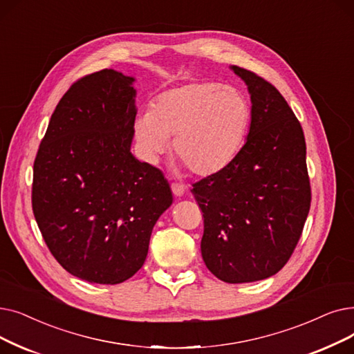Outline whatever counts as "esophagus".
<instances>
[{
    "label": "esophagus",
    "instance_id": "1",
    "mask_svg": "<svg viewBox=\"0 0 354 354\" xmlns=\"http://www.w3.org/2000/svg\"><path fill=\"white\" fill-rule=\"evenodd\" d=\"M171 188H172V192H174L176 196H182L183 192H185V187H183L182 183H178V182H172V183H171Z\"/></svg>",
    "mask_w": 354,
    "mask_h": 354
}]
</instances>
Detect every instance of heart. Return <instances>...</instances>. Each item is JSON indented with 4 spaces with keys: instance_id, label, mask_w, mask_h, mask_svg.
Masks as SVG:
<instances>
[{
    "instance_id": "heart-1",
    "label": "heart",
    "mask_w": 354,
    "mask_h": 354,
    "mask_svg": "<svg viewBox=\"0 0 354 354\" xmlns=\"http://www.w3.org/2000/svg\"><path fill=\"white\" fill-rule=\"evenodd\" d=\"M250 105L233 88L192 82L160 94L136 117L142 156L156 162L174 137V155L196 176H212L233 163L250 124Z\"/></svg>"
}]
</instances>
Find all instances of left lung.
I'll return each mask as SVG.
<instances>
[{
	"mask_svg": "<svg viewBox=\"0 0 354 354\" xmlns=\"http://www.w3.org/2000/svg\"><path fill=\"white\" fill-rule=\"evenodd\" d=\"M252 100L248 140L233 163L194 183L203 211L201 254L227 283L278 273L294 253L311 205L306 146L294 111L270 82L232 66Z\"/></svg>",
	"mask_w": 354,
	"mask_h": 354,
	"instance_id": "left-lung-1",
	"label": "left lung"
}]
</instances>
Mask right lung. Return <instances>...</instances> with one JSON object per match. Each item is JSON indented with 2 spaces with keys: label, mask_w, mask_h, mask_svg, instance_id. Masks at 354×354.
<instances>
[{
  "label": "right lung",
  "mask_w": 354,
  "mask_h": 354,
  "mask_svg": "<svg viewBox=\"0 0 354 354\" xmlns=\"http://www.w3.org/2000/svg\"><path fill=\"white\" fill-rule=\"evenodd\" d=\"M133 82L102 69L72 84L35 159L32 205L43 240L60 266L91 283L131 278L174 201L162 171L130 151Z\"/></svg>",
  "instance_id": "1"
}]
</instances>
